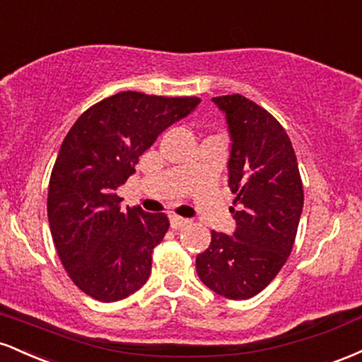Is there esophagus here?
<instances>
[{
	"label": "esophagus",
	"instance_id": "esophagus-1",
	"mask_svg": "<svg viewBox=\"0 0 362 362\" xmlns=\"http://www.w3.org/2000/svg\"><path fill=\"white\" fill-rule=\"evenodd\" d=\"M170 224H172L173 230H182V228L189 226V224H190V219H187V218H180V216L173 214V216H170Z\"/></svg>",
	"mask_w": 362,
	"mask_h": 362
}]
</instances>
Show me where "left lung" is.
Segmentation results:
<instances>
[{"label": "left lung", "mask_w": 362, "mask_h": 362, "mask_svg": "<svg viewBox=\"0 0 362 362\" xmlns=\"http://www.w3.org/2000/svg\"><path fill=\"white\" fill-rule=\"evenodd\" d=\"M213 102L226 114L231 136L230 211L233 235L211 231L207 250L195 259L197 276L228 300H248L271 284L288 260L303 211L296 153L279 120L243 95Z\"/></svg>", "instance_id": "1"}]
</instances>
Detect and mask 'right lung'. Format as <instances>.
<instances>
[{
    "label": "right lung",
    "mask_w": 362,
    "mask_h": 362,
    "mask_svg": "<svg viewBox=\"0 0 362 362\" xmlns=\"http://www.w3.org/2000/svg\"><path fill=\"white\" fill-rule=\"evenodd\" d=\"M199 102L120 91L83 112L62 141L49 180V226L68 276L95 300H124L148 281L153 248L170 221L141 207L120 209L115 190L158 136Z\"/></svg>",
    "instance_id": "obj_1"
}]
</instances>
